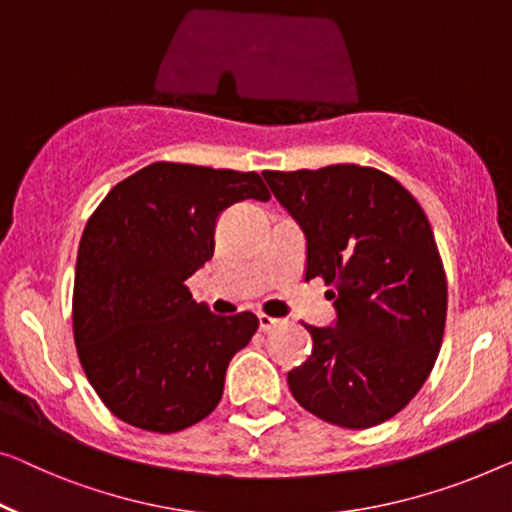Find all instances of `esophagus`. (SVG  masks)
<instances>
[{
  "label": "esophagus",
  "instance_id": "esophagus-1",
  "mask_svg": "<svg viewBox=\"0 0 512 512\" xmlns=\"http://www.w3.org/2000/svg\"><path fill=\"white\" fill-rule=\"evenodd\" d=\"M257 319H259V329H262V331H269V329H273V326H276V324H280V319L264 315V312H259Z\"/></svg>",
  "mask_w": 512,
  "mask_h": 512
}]
</instances>
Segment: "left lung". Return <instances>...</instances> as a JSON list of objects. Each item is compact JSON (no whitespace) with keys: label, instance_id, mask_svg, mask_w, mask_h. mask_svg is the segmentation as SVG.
I'll use <instances>...</instances> for the list:
<instances>
[{"label":"left lung","instance_id":"obj_1","mask_svg":"<svg viewBox=\"0 0 512 512\" xmlns=\"http://www.w3.org/2000/svg\"><path fill=\"white\" fill-rule=\"evenodd\" d=\"M305 236V280L331 285V326L303 324L308 361L289 391L326 423L363 430L421 391L446 324V276L432 227L407 188L375 167L262 172Z\"/></svg>","mask_w":512,"mask_h":512}]
</instances>
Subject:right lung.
Here are the masks:
<instances>
[{
	"mask_svg": "<svg viewBox=\"0 0 512 512\" xmlns=\"http://www.w3.org/2000/svg\"><path fill=\"white\" fill-rule=\"evenodd\" d=\"M271 200L255 172L154 163L117 183L80 239L73 335L89 384L114 416L149 432L200 423L223 398L253 312L216 315L186 280L213 257L220 213Z\"/></svg>",
	"mask_w": 512,
	"mask_h": 512,
	"instance_id": "obj_1",
	"label": "right lung"
}]
</instances>
